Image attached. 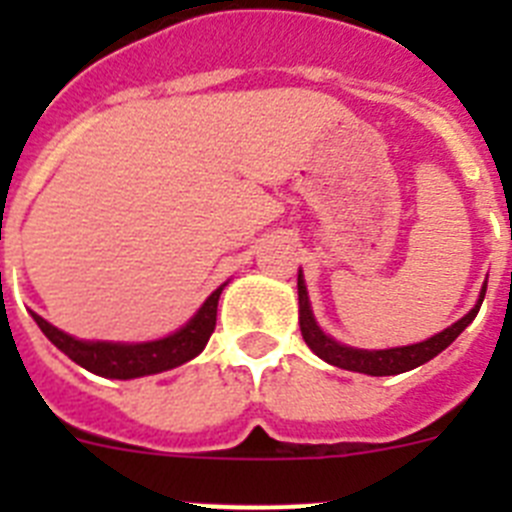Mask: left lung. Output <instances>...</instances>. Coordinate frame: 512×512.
Masks as SVG:
<instances>
[{"label":"left lung","mask_w":512,"mask_h":512,"mask_svg":"<svg viewBox=\"0 0 512 512\" xmlns=\"http://www.w3.org/2000/svg\"><path fill=\"white\" fill-rule=\"evenodd\" d=\"M487 284L479 292V300L472 310L464 315L461 320H456L454 325H449L446 330L436 333L428 341L413 343V346H397V348H382V351H364V348H351L338 343L336 338L325 336L320 325L315 323V315L310 310V297H307L305 279H302V271L297 274V295H300V330L302 338H305L307 346L312 348V354L320 356L328 364L338 366V369H346V372H359L369 374V377H392V374L410 372L415 366L431 361L433 356H438L443 348H449L451 343L459 338V333L477 318L482 300H485Z\"/></svg>","instance_id":"8db88e82"}]
</instances>
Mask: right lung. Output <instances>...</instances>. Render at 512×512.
I'll return each instance as SVG.
<instances>
[{"instance_id":"1","label":"right lung","mask_w":512,"mask_h":512,"mask_svg":"<svg viewBox=\"0 0 512 512\" xmlns=\"http://www.w3.org/2000/svg\"><path fill=\"white\" fill-rule=\"evenodd\" d=\"M225 287V284H223ZM223 287H217L205 305L194 312V318L187 325L158 341H143V343H112V341H79V338L69 336L43 320L38 312H33V320L38 328L43 330L45 338L56 348H61L63 354L84 366L87 372L99 374L107 379H135L148 377V374L169 372L174 366L187 364L197 354H202V348L210 341L212 330H215L217 320V300L223 295Z\"/></svg>"}]
</instances>
